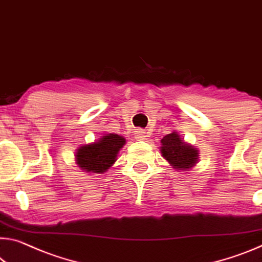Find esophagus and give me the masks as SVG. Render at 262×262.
Wrapping results in <instances>:
<instances>
[{
  "instance_id": "34e87169",
  "label": "esophagus",
  "mask_w": 262,
  "mask_h": 262,
  "mask_svg": "<svg viewBox=\"0 0 262 262\" xmlns=\"http://www.w3.org/2000/svg\"><path fill=\"white\" fill-rule=\"evenodd\" d=\"M134 135L138 140H144V139H146V136H147V133H146V130H143V129H135Z\"/></svg>"
}]
</instances>
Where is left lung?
Instances as JSON below:
<instances>
[{
  "label": "left lung",
  "instance_id": "left-lung-1",
  "mask_svg": "<svg viewBox=\"0 0 262 262\" xmlns=\"http://www.w3.org/2000/svg\"><path fill=\"white\" fill-rule=\"evenodd\" d=\"M161 152L172 168L177 170H188L198 162V150L193 146L181 140L176 132L165 135L161 140Z\"/></svg>",
  "mask_w": 262,
  "mask_h": 262
}]
</instances>
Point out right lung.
Wrapping results in <instances>:
<instances>
[{
  "instance_id": "1",
  "label": "right lung",
  "mask_w": 262,
  "mask_h": 262,
  "mask_svg": "<svg viewBox=\"0 0 262 262\" xmlns=\"http://www.w3.org/2000/svg\"><path fill=\"white\" fill-rule=\"evenodd\" d=\"M126 140L118 134H105L93 143L78 148L76 162L85 172L103 173L114 164Z\"/></svg>"
}]
</instances>
